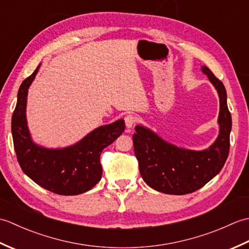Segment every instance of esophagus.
Here are the masks:
<instances>
[{"label":"esophagus","instance_id":"obj_1","mask_svg":"<svg viewBox=\"0 0 249 249\" xmlns=\"http://www.w3.org/2000/svg\"><path fill=\"white\" fill-rule=\"evenodd\" d=\"M136 122H137V118L135 115L129 114L127 116H125V125H126V128H127L128 133L130 131V129L135 126Z\"/></svg>","mask_w":249,"mask_h":249}]
</instances>
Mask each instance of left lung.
Instances as JSON below:
<instances>
[{"label":"left lung","instance_id":"obj_1","mask_svg":"<svg viewBox=\"0 0 249 249\" xmlns=\"http://www.w3.org/2000/svg\"><path fill=\"white\" fill-rule=\"evenodd\" d=\"M201 71L208 76L219 97V131L209 147L196 151L178 146L146 126H136L133 140L140 174L143 181L157 192L168 195L194 193L217 176L228 157L232 120L226 89L205 65L201 66Z\"/></svg>","mask_w":249,"mask_h":249}]
</instances>
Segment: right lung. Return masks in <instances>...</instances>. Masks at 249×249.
<instances>
[{
	"instance_id": "right-lung-1",
	"label": "right lung",
	"mask_w": 249,
	"mask_h": 249,
	"mask_svg": "<svg viewBox=\"0 0 249 249\" xmlns=\"http://www.w3.org/2000/svg\"><path fill=\"white\" fill-rule=\"evenodd\" d=\"M21 83L12 119L14 146L19 165L32 181L57 195L75 196L88 192L102 178L100 154L125 130L123 119L96 127L72 145L46 147L32 138L26 103L32 82L39 71Z\"/></svg>"
}]
</instances>
